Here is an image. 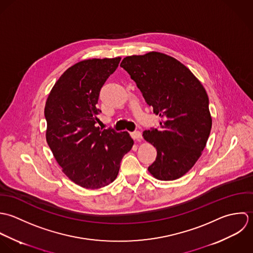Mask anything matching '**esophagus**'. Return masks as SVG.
Listing matches in <instances>:
<instances>
[{
	"label": "esophagus",
	"instance_id": "1",
	"mask_svg": "<svg viewBox=\"0 0 253 253\" xmlns=\"http://www.w3.org/2000/svg\"><path fill=\"white\" fill-rule=\"evenodd\" d=\"M131 137L134 139V140H141L142 138V133L140 131H134L131 133Z\"/></svg>",
	"mask_w": 253,
	"mask_h": 253
}]
</instances>
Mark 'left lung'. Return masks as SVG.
<instances>
[{
    "mask_svg": "<svg viewBox=\"0 0 253 253\" xmlns=\"http://www.w3.org/2000/svg\"><path fill=\"white\" fill-rule=\"evenodd\" d=\"M120 66L160 117L159 128L143 132L157 151L148 170L161 181L182 177L202 155L211 131L205 89L183 63L161 52L126 56Z\"/></svg>",
    "mask_w": 253,
    "mask_h": 253,
    "instance_id": "1",
    "label": "left lung"
}]
</instances>
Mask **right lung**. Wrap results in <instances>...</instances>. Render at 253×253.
I'll use <instances>...</instances> for the list:
<instances>
[{
  "instance_id": "add662e5",
  "label": "right lung",
  "mask_w": 253,
  "mask_h": 253,
  "mask_svg": "<svg viewBox=\"0 0 253 253\" xmlns=\"http://www.w3.org/2000/svg\"><path fill=\"white\" fill-rule=\"evenodd\" d=\"M121 57L93 58L69 67L46 101V139L63 173L86 189H100L118 175L123 156L133 147L127 132L96 127L101 87Z\"/></svg>"
}]
</instances>
